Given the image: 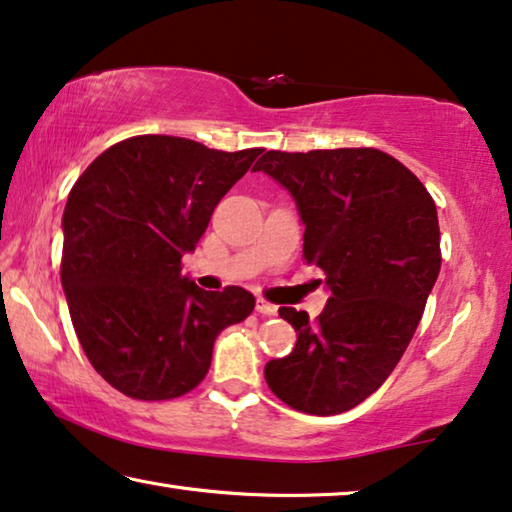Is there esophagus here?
<instances>
[{
    "label": "esophagus",
    "instance_id": "obj_1",
    "mask_svg": "<svg viewBox=\"0 0 512 512\" xmlns=\"http://www.w3.org/2000/svg\"><path fill=\"white\" fill-rule=\"evenodd\" d=\"M256 311H258V314H265V316H274V314H277V307L270 305V302H265L263 298H258L256 300Z\"/></svg>",
    "mask_w": 512,
    "mask_h": 512
}]
</instances>
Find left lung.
<instances>
[{
  "label": "left lung",
  "mask_w": 512,
  "mask_h": 512,
  "mask_svg": "<svg viewBox=\"0 0 512 512\" xmlns=\"http://www.w3.org/2000/svg\"><path fill=\"white\" fill-rule=\"evenodd\" d=\"M254 170L293 196L302 254L330 291L314 323L307 311L279 309L298 342L265 365V381L295 411L337 416L381 388L418 328L441 270L436 205L409 168L374 147L270 150Z\"/></svg>",
  "instance_id": "1"
}]
</instances>
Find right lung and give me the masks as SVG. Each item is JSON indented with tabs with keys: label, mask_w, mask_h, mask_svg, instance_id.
I'll list each match as a JSON object with an SVG mask.
<instances>
[{
	"label": "right lung",
	"mask_w": 512,
	"mask_h": 512,
	"mask_svg": "<svg viewBox=\"0 0 512 512\" xmlns=\"http://www.w3.org/2000/svg\"><path fill=\"white\" fill-rule=\"evenodd\" d=\"M261 152L136 136L108 147L73 184L62 288L87 360L127 397L187 395L205 379L219 332L254 311L240 286L198 288L182 256Z\"/></svg>",
	"instance_id": "right-lung-1"
}]
</instances>
